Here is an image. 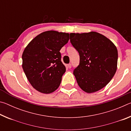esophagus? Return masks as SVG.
<instances>
[{
  "mask_svg": "<svg viewBox=\"0 0 131 131\" xmlns=\"http://www.w3.org/2000/svg\"><path fill=\"white\" fill-rule=\"evenodd\" d=\"M68 67L69 68V69H70L71 68H72V64L71 63H69L68 65Z\"/></svg>",
  "mask_w": 131,
  "mask_h": 131,
  "instance_id": "1",
  "label": "esophagus"
}]
</instances>
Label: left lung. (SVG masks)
I'll list each match as a JSON object with an SVG mask.
<instances>
[{
  "label": "left lung",
  "mask_w": 131,
  "mask_h": 131,
  "mask_svg": "<svg viewBox=\"0 0 131 131\" xmlns=\"http://www.w3.org/2000/svg\"><path fill=\"white\" fill-rule=\"evenodd\" d=\"M70 40L80 55V63L73 71L79 87L87 93L105 87L117 70L118 51L114 44L96 32L71 33Z\"/></svg>",
  "instance_id": "obj_1"
}]
</instances>
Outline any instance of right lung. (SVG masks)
Here are the masks:
<instances>
[{
	"label": "right lung",
	"instance_id": "right-lung-1",
	"mask_svg": "<svg viewBox=\"0 0 131 131\" xmlns=\"http://www.w3.org/2000/svg\"><path fill=\"white\" fill-rule=\"evenodd\" d=\"M69 34L49 30L37 35L24 50L23 68L35 89L43 94L55 91L60 85L66 68L59 51L68 43Z\"/></svg>",
	"mask_w": 131,
	"mask_h": 131
}]
</instances>
